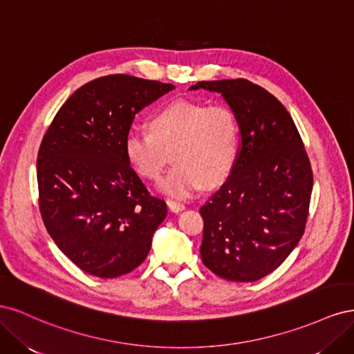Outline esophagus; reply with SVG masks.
Returning a JSON list of instances; mask_svg holds the SVG:
<instances>
[{
	"mask_svg": "<svg viewBox=\"0 0 354 354\" xmlns=\"http://www.w3.org/2000/svg\"><path fill=\"white\" fill-rule=\"evenodd\" d=\"M167 205L173 212H180V211H183L186 208L185 203H181V202L174 201V199H167Z\"/></svg>",
	"mask_w": 354,
	"mask_h": 354,
	"instance_id": "obj_1",
	"label": "esophagus"
}]
</instances>
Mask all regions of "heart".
I'll use <instances>...</instances> for the list:
<instances>
[{"mask_svg": "<svg viewBox=\"0 0 354 354\" xmlns=\"http://www.w3.org/2000/svg\"><path fill=\"white\" fill-rule=\"evenodd\" d=\"M151 131L131 130L124 138V155L137 176L158 180L169 162L176 165L160 181V190L187 198L202 186H216L236 162L239 125L226 104L176 100L151 120Z\"/></svg>", "mask_w": 354, "mask_h": 354, "instance_id": "obj_1", "label": "heart"}]
</instances>
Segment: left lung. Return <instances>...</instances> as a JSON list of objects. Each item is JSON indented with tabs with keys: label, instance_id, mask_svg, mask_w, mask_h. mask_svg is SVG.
<instances>
[{
	"label": "left lung",
	"instance_id": "left-lung-1",
	"mask_svg": "<svg viewBox=\"0 0 354 354\" xmlns=\"http://www.w3.org/2000/svg\"><path fill=\"white\" fill-rule=\"evenodd\" d=\"M236 115V162L205 205L202 261L223 279L254 282L277 269L301 239L313 171L294 120L273 94L248 80L199 81Z\"/></svg>",
	"mask_w": 354,
	"mask_h": 354
}]
</instances>
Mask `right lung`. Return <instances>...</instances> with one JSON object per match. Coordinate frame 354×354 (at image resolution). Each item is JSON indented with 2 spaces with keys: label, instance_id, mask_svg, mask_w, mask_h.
<instances>
[{
  "label": "right lung",
  "instance_id": "1",
  "mask_svg": "<svg viewBox=\"0 0 354 354\" xmlns=\"http://www.w3.org/2000/svg\"><path fill=\"white\" fill-rule=\"evenodd\" d=\"M173 84L108 75L84 84L63 103L38 151V202L59 250L85 273L111 279L149 254L167 217L124 155L137 112Z\"/></svg>",
  "mask_w": 354,
  "mask_h": 354
}]
</instances>
